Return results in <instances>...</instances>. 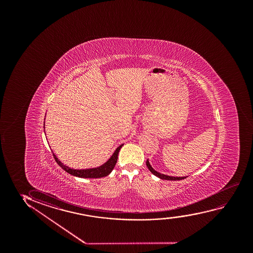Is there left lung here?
Masks as SVG:
<instances>
[{"label":"left lung","instance_id":"left-lung-1","mask_svg":"<svg viewBox=\"0 0 253 253\" xmlns=\"http://www.w3.org/2000/svg\"><path fill=\"white\" fill-rule=\"evenodd\" d=\"M146 165L147 167L149 168V171L153 173V174H155L156 176L159 177L160 179H162V180H183L185 179L186 177H173V176H169V175H165V174H163V173H158L157 171L154 169L151 165L149 164V159L147 160V162H146Z\"/></svg>","mask_w":253,"mask_h":253}]
</instances>
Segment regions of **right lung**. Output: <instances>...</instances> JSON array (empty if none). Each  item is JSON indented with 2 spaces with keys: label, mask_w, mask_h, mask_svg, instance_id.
<instances>
[{
  "label": "right lung",
  "mask_w": 253,
  "mask_h": 253,
  "mask_svg": "<svg viewBox=\"0 0 253 253\" xmlns=\"http://www.w3.org/2000/svg\"><path fill=\"white\" fill-rule=\"evenodd\" d=\"M122 145L119 146L118 149H116L114 154L111 156V158L108 160L106 163L103 164L102 166L95 169H70L68 167L64 165L57 157L54 154L53 157L55 159L56 163L59 164V167H61L63 169L66 171L67 173L74 175V176L81 177V178H102V177L107 176L108 174L111 173V171L114 169L116 163L118 162V156L119 150L122 148Z\"/></svg>",
  "instance_id": "1"
}]
</instances>
